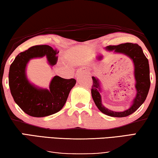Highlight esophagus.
I'll list each match as a JSON object with an SVG mask.
<instances>
[{"instance_id":"obj_1","label":"esophagus","mask_w":158,"mask_h":158,"mask_svg":"<svg viewBox=\"0 0 158 158\" xmlns=\"http://www.w3.org/2000/svg\"><path fill=\"white\" fill-rule=\"evenodd\" d=\"M76 76H77V74H76Z\"/></svg>"}]
</instances>
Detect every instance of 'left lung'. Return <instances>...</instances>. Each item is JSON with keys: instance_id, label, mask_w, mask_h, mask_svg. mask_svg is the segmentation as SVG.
<instances>
[{"instance_id": "obj_1", "label": "left lung", "mask_w": 158, "mask_h": 158, "mask_svg": "<svg viewBox=\"0 0 158 158\" xmlns=\"http://www.w3.org/2000/svg\"><path fill=\"white\" fill-rule=\"evenodd\" d=\"M107 49L114 51L115 52L124 54L129 56L133 60L134 64L135 79L136 81L135 88L137 94L131 106L124 111L116 112L104 107L102 104V98L99 93L101 91L98 79L93 77V85H92L91 93L92 97L96 106L104 114L114 116V117H125L135 112L142 104L144 102L148 94L150 80V69L148 60L144 55L141 47L137 44L125 43L118 45H110L107 47Z\"/></svg>"}]
</instances>
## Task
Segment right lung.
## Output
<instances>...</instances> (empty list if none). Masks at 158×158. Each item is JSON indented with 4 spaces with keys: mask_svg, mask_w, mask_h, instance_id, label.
Returning <instances> with one entry per match:
<instances>
[{
    "mask_svg": "<svg viewBox=\"0 0 158 158\" xmlns=\"http://www.w3.org/2000/svg\"><path fill=\"white\" fill-rule=\"evenodd\" d=\"M48 45H36L19 54L9 70V87L15 103L27 114L44 117L59 111L64 106L71 89L76 83L74 78L65 79L55 76L49 90L39 89L30 84L25 75V68L33 58L47 56L51 65L56 64L59 53Z\"/></svg>",
    "mask_w": 158,
    "mask_h": 158,
    "instance_id": "obj_1",
    "label": "right lung"
}]
</instances>
